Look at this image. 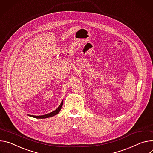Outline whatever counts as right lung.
<instances>
[{
  "instance_id": "1",
  "label": "right lung",
  "mask_w": 153,
  "mask_h": 153,
  "mask_svg": "<svg viewBox=\"0 0 153 153\" xmlns=\"http://www.w3.org/2000/svg\"><path fill=\"white\" fill-rule=\"evenodd\" d=\"M62 105H63V101H62V102L61 103V105H59V106L54 111L50 112L49 114H45V115H39V116H35V115H28L30 117H34V118H48V117H53L56 114H58L60 110L61 109V108L62 106Z\"/></svg>"
}]
</instances>
